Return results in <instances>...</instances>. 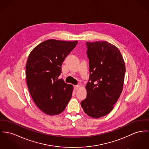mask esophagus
Listing matches in <instances>:
<instances>
[{
    "label": "esophagus",
    "mask_w": 149,
    "mask_h": 149,
    "mask_svg": "<svg viewBox=\"0 0 149 149\" xmlns=\"http://www.w3.org/2000/svg\"><path fill=\"white\" fill-rule=\"evenodd\" d=\"M79 85H76V86H74V90L75 91H77V90L79 89Z\"/></svg>",
    "instance_id": "esophagus-1"
}]
</instances>
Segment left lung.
<instances>
[{"mask_svg":"<svg viewBox=\"0 0 149 149\" xmlns=\"http://www.w3.org/2000/svg\"><path fill=\"white\" fill-rule=\"evenodd\" d=\"M86 45L90 76L86 98L81 105L88 116L97 119L109 114L119 99L125 67L118 48L109 42H86Z\"/></svg>","mask_w":149,"mask_h":149,"instance_id":"left-lung-1","label":"left lung"}]
</instances>
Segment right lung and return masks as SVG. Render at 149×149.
<instances>
[{"label":"right lung","mask_w":149,"mask_h":149,"mask_svg":"<svg viewBox=\"0 0 149 149\" xmlns=\"http://www.w3.org/2000/svg\"><path fill=\"white\" fill-rule=\"evenodd\" d=\"M77 43V40H47L37 46L28 56V88L37 106L47 115L61 113L72 97L73 86L58 77L62 63Z\"/></svg>","instance_id":"obj_1"}]
</instances>
